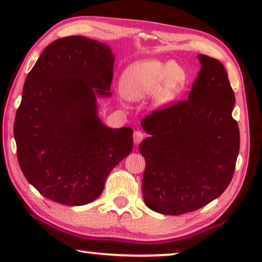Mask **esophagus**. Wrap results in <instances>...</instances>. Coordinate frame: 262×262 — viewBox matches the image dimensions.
<instances>
[{
  "instance_id": "1",
  "label": "esophagus",
  "mask_w": 262,
  "mask_h": 262,
  "mask_svg": "<svg viewBox=\"0 0 262 262\" xmlns=\"http://www.w3.org/2000/svg\"><path fill=\"white\" fill-rule=\"evenodd\" d=\"M144 137H145V135L143 134V132H141V131H136L135 134H134V140H135V144H136V145L140 144L141 141H143Z\"/></svg>"
}]
</instances>
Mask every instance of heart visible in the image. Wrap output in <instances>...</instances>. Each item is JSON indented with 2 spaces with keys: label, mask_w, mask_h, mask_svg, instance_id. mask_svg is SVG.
Masks as SVG:
<instances>
[{
  "label": "heart",
  "mask_w": 262,
  "mask_h": 262,
  "mask_svg": "<svg viewBox=\"0 0 262 262\" xmlns=\"http://www.w3.org/2000/svg\"><path fill=\"white\" fill-rule=\"evenodd\" d=\"M187 75L184 68L172 61L145 59L123 71L119 86L126 99L138 101L154 94L157 105L173 102L184 91Z\"/></svg>",
  "instance_id": "b5f03b06"
}]
</instances>
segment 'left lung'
<instances>
[{
  "mask_svg": "<svg viewBox=\"0 0 262 262\" xmlns=\"http://www.w3.org/2000/svg\"><path fill=\"white\" fill-rule=\"evenodd\" d=\"M201 69L189 99L155 110L141 121L147 137L139 145L146 161V206L181 215L219 198L235 171L239 128L232 118L235 94L223 64L200 54Z\"/></svg>",
  "mask_w": 262,
  "mask_h": 262,
  "instance_id": "8db88e82",
  "label": "left lung"
}]
</instances>
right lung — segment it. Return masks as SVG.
Returning <instances> with one entry per match:
<instances>
[{
  "label": "right lung",
  "instance_id": "add662e5",
  "mask_svg": "<svg viewBox=\"0 0 262 262\" xmlns=\"http://www.w3.org/2000/svg\"><path fill=\"white\" fill-rule=\"evenodd\" d=\"M115 56L85 36L55 40L27 75L13 136L27 182L47 199L82 206L102 193L109 172L131 153L134 131L98 115L109 98Z\"/></svg>",
  "mask_w": 262,
  "mask_h": 262
}]
</instances>
